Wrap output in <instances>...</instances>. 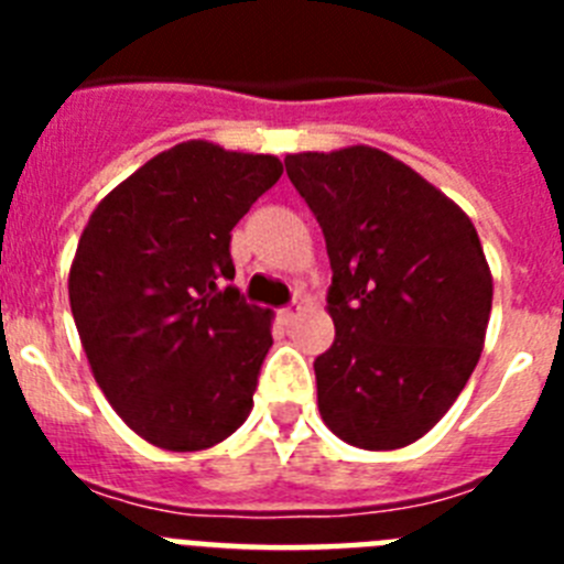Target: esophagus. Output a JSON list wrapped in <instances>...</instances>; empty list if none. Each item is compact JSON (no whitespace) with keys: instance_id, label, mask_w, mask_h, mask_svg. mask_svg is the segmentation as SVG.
<instances>
[{"instance_id":"1","label":"esophagus","mask_w":564,"mask_h":564,"mask_svg":"<svg viewBox=\"0 0 564 564\" xmlns=\"http://www.w3.org/2000/svg\"><path fill=\"white\" fill-rule=\"evenodd\" d=\"M296 313H299V305H288V307H282V311H279V318H282V322H291Z\"/></svg>"}]
</instances>
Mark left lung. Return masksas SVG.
<instances>
[{"label":"left lung","instance_id":"left-lung-1","mask_svg":"<svg viewBox=\"0 0 564 564\" xmlns=\"http://www.w3.org/2000/svg\"><path fill=\"white\" fill-rule=\"evenodd\" d=\"M322 226L336 338L313 361L318 412L358 449L410 446L475 372L491 271L466 214L406 163L372 147L288 154Z\"/></svg>","mask_w":564,"mask_h":564}]
</instances>
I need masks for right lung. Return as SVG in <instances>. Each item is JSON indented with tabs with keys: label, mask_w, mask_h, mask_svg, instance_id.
<instances>
[{
	"label": "right lung",
	"mask_w": 564,
	"mask_h": 564,
	"mask_svg": "<svg viewBox=\"0 0 564 564\" xmlns=\"http://www.w3.org/2000/svg\"><path fill=\"white\" fill-rule=\"evenodd\" d=\"M273 154L186 141L98 203L69 268L93 376L143 441L208 449L246 423L271 313L234 285L231 228L279 181Z\"/></svg>",
	"instance_id": "right-lung-1"
}]
</instances>
